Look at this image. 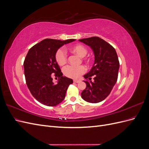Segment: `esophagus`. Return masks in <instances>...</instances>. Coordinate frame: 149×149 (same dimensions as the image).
<instances>
[{
    "mask_svg": "<svg viewBox=\"0 0 149 149\" xmlns=\"http://www.w3.org/2000/svg\"><path fill=\"white\" fill-rule=\"evenodd\" d=\"M74 83H79V80H78V79H74L73 80Z\"/></svg>",
    "mask_w": 149,
    "mask_h": 149,
    "instance_id": "esophagus-1",
    "label": "esophagus"
}]
</instances>
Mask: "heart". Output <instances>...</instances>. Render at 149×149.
<instances>
[{
  "mask_svg": "<svg viewBox=\"0 0 149 149\" xmlns=\"http://www.w3.org/2000/svg\"><path fill=\"white\" fill-rule=\"evenodd\" d=\"M70 51L76 54V55L81 58H83L87 54V48L81 44H76L71 47ZM55 60L57 63L60 66H63L67 62V56L65 51L63 49H58L55 54ZM64 74L68 78L77 79L80 77V76L83 74L86 71V68L84 66H68L63 69Z\"/></svg>",
  "mask_w": 149,
  "mask_h": 149,
  "instance_id": "1",
  "label": "heart"
}]
</instances>
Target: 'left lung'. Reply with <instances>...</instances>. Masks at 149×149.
Returning a JSON list of instances; mask_svg holds the SVG:
<instances>
[{
	"label": "left lung",
	"instance_id": "obj_1",
	"mask_svg": "<svg viewBox=\"0 0 149 149\" xmlns=\"http://www.w3.org/2000/svg\"><path fill=\"white\" fill-rule=\"evenodd\" d=\"M79 41L92 49L94 55V65L87 74L84 75L86 84L81 95L86 101L100 102L109 96L118 80L119 61L116 49L103 39L89 37ZM93 76L94 81H91Z\"/></svg>",
	"mask_w": 149,
	"mask_h": 149
}]
</instances>
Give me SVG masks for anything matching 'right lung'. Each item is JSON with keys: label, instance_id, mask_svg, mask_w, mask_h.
Masks as SVG:
<instances>
[{"label": "right lung", "instance_id": "obj_1", "mask_svg": "<svg viewBox=\"0 0 149 149\" xmlns=\"http://www.w3.org/2000/svg\"><path fill=\"white\" fill-rule=\"evenodd\" d=\"M75 40L47 38L29 49L24 63L26 83L32 96L42 104H59L64 100L69 85L73 83L72 79L63 76L55 54L64 45ZM53 74L58 78L56 84L52 82Z\"/></svg>", "mask_w": 149, "mask_h": 149}]
</instances>
